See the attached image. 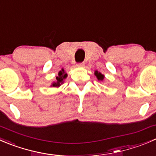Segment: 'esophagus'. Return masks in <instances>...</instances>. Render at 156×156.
I'll list each match as a JSON object with an SVG mask.
<instances>
[{
	"label": "esophagus",
	"mask_w": 156,
	"mask_h": 156,
	"mask_svg": "<svg viewBox=\"0 0 156 156\" xmlns=\"http://www.w3.org/2000/svg\"><path fill=\"white\" fill-rule=\"evenodd\" d=\"M84 64L83 62H81V63H78V64L76 65L77 67H84Z\"/></svg>",
	"instance_id": "1"
}]
</instances>
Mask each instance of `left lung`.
<instances>
[{"mask_svg":"<svg viewBox=\"0 0 156 156\" xmlns=\"http://www.w3.org/2000/svg\"><path fill=\"white\" fill-rule=\"evenodd\" d=\"M94 75H96V77H97V78H98V81H102L103 80H104V75H102V74H101V72H98V71H95V72H94Z\"/></svg>","mask_w":156,"mask_h":156,"instance_id":"obj_1","label":"left lung"}]
</instances>
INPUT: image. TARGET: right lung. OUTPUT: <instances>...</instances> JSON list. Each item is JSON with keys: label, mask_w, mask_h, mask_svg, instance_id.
Listing matches in <instances>:
<instances>
[{"label": "right lung", "mask_w": 156, "mask_h": 156, "mask_svg": "<svg viewBox=\"0 0 156 156\" xmlns=\"http://www.w3.org/2000/svg\"><path fill=\"white\" fill-rule=\"evenodd\" d=\"M67 76H68L67 73L65 72L64 69H62V70L58 73V76H56V78H55L56 80H55V81H54L51 86H52V87H57L61 86V84H63V82H64V80L67 78Z\"/></svg>", "instance_id": "add662e5"}]
</instances>
